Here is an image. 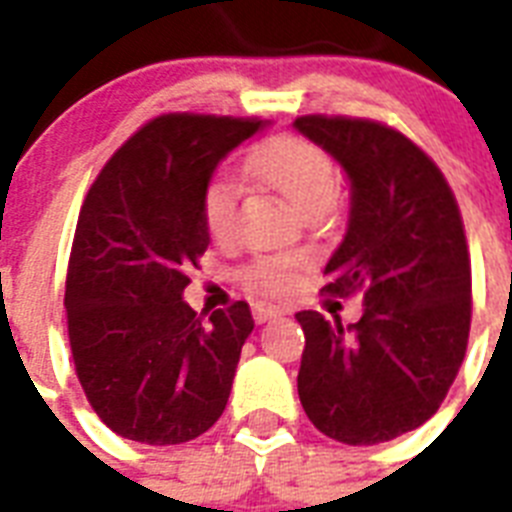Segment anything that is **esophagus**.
I'll list each match as a JSON object with an SVG mask.
<instances>
[{"instance_id": "1", "label": "esophagus", "mask_w": 512, "mask_h": 512, "mask_svg": "<svg viewBox=\"0 0 512 512\" xmlns=\"http://www.w3.org/2000/svg\"><path fill=\"white\" fill-rule=\"evenodd\" d=\"M281 313H284V308H279V305L252 303V319H255L257 324H263V321L268 319H276V316H281Z\"/></svg>"}]
</instances>
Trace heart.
Segmentation results:
<instances>
[{
    "label": "heart",
    "instance_id": "1",
    "mask_svg": "<svg viewBox=\"0 0 512 512\" xmlns=\"http://www.w3.org/2000/svg\"><path fill=\"white\" fill-rule=\"evenodd\" d=\"M249 172L260 177L273 191H279L292 207L303 215L313 207H332L340 193V175L332 156L313 140L300 135H276L265 140L255 154L249 156ZM239 185L231 177L215 175L204 185L201 215L207 233L217 244L233 239L239 225ZM300 260L292 255H263L239 268V281L244 287L268 295H281L292 287Z\"/></svg>",
    "mask_w": 512,
    "mask_h": 512
}]
</instances>
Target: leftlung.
Listing matches in <instances>:
<instances>
[{"mask_svg":"<svg viewBox=\"0 0 512 512\" xmlns=\"http://www.w3.org/2000/svg\"><path fill=\"white\" fill-rule=\"evenodd\" d=\"M295 127L350 177L348 231L321 292L364 295V316L350 327L297 313L300 404L342 444L393 441L438 412L468 350L473 297L460 207L438 164L396 127L327 114L297 116Z\"/></svg>","mask_w":512,"mask_h":512,"instance_id":"left-lung-1","label":"left lung"}]
</instances>
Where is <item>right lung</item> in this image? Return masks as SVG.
I'll list each match as a JSON object with an SVG mask.
<instances>
[{
  "label": "right lung",
  "mask_w": 512,
  "mask_h": 512,
  "mask_svg": "<svg viewBox=\"0 0 512 512\" xmlns=\"http://www.w3.org/2000/svg\"><path fill=\"white\" fill-rule=\"evenodd\" d=\"M263 124L257 116H154L116 148L84 196L66 273L68 342L84 396L116 436L185 444L228 404L255 327L249 305L236 300L207 316L183 303V289L209 247L204 185Z\"/></svg>",
  "instance_id": "right-lung-1"
}]
</instances>
